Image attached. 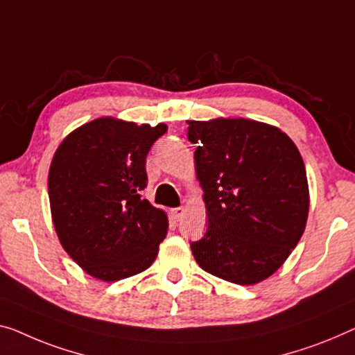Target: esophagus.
Returning a JSON list of instances; mask_svg holds the SVG:
<instances>
[{
    "label": "esophagus",
    "instance_id": "1",
    "mask_svg": "<svg viewBox=\"0 0 355 355\" xmlns=\"http://www.w3.org/2000/svg\"><path fill=\"white\" fill-rule=\"evenodd\" d=\"M184 211H187V209L184 207H177V209H172V218L175 220V221H180L183 218V215H184Z\"/></svg>",
    "mask_w": 355,
    "mask_h": 355
}]
</instances>
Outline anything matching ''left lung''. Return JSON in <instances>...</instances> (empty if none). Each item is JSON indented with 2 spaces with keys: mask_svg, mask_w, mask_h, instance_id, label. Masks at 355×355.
<instances>
[{
  "mask_svg": "<svg viewBox=\"0 0 355 355\" xmlns=\"http://www.w3.org/2000/svg\"><path fill=\"white\" fill-rule=\"evenodd\" d=\"M207 231L191 244L204 271L237 285L271 277L303 236V157L276 125L245 118L187 121Z\"/></svg>",
  "mask_w": 355,
  "mask_h": 355,
  "instance_id": "obj_1",
  "label": "left lung"
}]
</instances>
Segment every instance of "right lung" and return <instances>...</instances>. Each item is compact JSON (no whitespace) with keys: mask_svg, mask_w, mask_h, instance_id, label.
Segmentation results:
<instances>
[{"mask_svg":"<svg viewBox=\"0 0 355 355\" xmlns=\"http://www.w3.org/2000/svg\"><path fill=\"white\" fill-rule=\"evenodd\" d=\"M167 125L113 116L71 130L51 161L47 189L60 244L84 272L103 282L144 272L168 230L167 214L140 191L145 159Z\"/></svg>","mask_w":355,"mask_h":355,"instance_id":"add662e5","label":"right lung"}]
</instances>
